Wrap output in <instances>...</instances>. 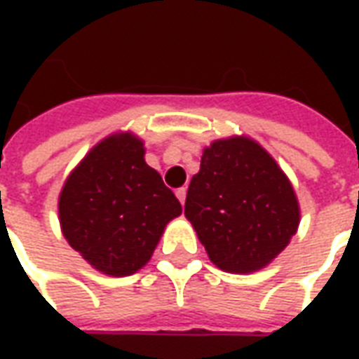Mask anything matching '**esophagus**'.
I'll list each match as a JSON object with an SVG mask.
<instances>
[{
    "mask_svg": "<svg viewBox=\"0 0 359 359\" xmlns=\"http://www.w3.org/2000/svg\"><path fill=\"white\" fill-rule=\"evenodd\" d=\"M177 198H179V202L184 205V200H187V188H179V190H177Z\"/></svg>",
    "mask_w": 359,
    "mask_h": 359,
    "instance_id": "1",
    "label": "esophagus"
}]
</instances>
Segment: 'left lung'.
Returning <instances> with one entry per match:
<instances>
[{"label": "left lung", "instance_id": "left-lung-1", "mask_svg": "<svg viewBox=\"0 0 359 359\" xmlns=\"http://www.w3.org/2000/svg\"><path fill=\"white\" fill-rule=\"evenodd\" d=\"M184 215L211 264L238 275L267 267L300 225L292 182L248 136H229L203 148Z\"/></svg>", "mask_w": 359, "mask_h": 359}]
</instances>
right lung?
<instances>
[{"instance_id": "add662e5", "label": "right lung", "mask_w": 359, "mask_h": 359, "mask_svg": "<svg viewBox=\"0 0 359 359\" xmlns=\"http://www.w3.org/2000/svg\"><path fill=\"white\" fill-rule=\"evenodd\" d=\"M144 142L113 133L84 156L59 194V225L69 246L95 271L128 277L148 264L180 202L146 163Z\"/></svg>"}]
</instances>
